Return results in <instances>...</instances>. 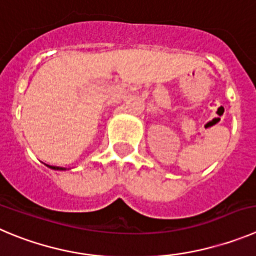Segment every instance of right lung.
Listing matches in <instances>:
<instances>
[{"instance_id": "1", "label": "right lung", "mask_w": 256, "mask_h": 256, "mask_svg": "<svg viewBox=\"0 0 256 256\" xmlns=\"http://www.w3.org/2000/svg\"><path fill=\"white\" fill-rule=\"evenodd\" d=\"M49 168L56 169V170H64V169H66V168H62V166H49Z\"/></svg>"}]
</instances>
